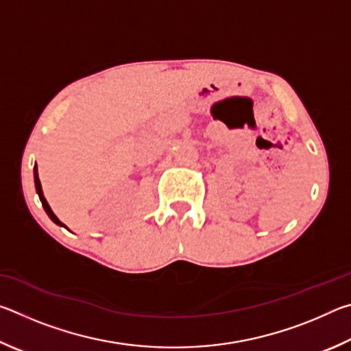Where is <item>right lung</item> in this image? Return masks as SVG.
<instances>
[{
	"label": "right lung",
	"mask_w": 351,
	"mask_h": 351,
	"mask_svg": "<svg viewBox=\"0 0 351 351\" xmlns=\"http://www.w3.org/2000/svg\"><path fill=\"white\" fill-rule=\"evenodd\" d=\"M34 181H35V189H37V193H38V197H40V201H41V204H43V207H45V210H46L47 215H49V218H51L52 221H54L56 224L62 226V228H64V229H68L66 226H64V224L60 221V219H58V218L56 217V213L52 212L51 206L47 204V201H46L45 195H43V189H41V182H40V178H38V170H37V165H35V167H34ZM68 230H69V229H68Z\"/></svg>",
	"instance_id": "add662e5"
}]
</instances>
